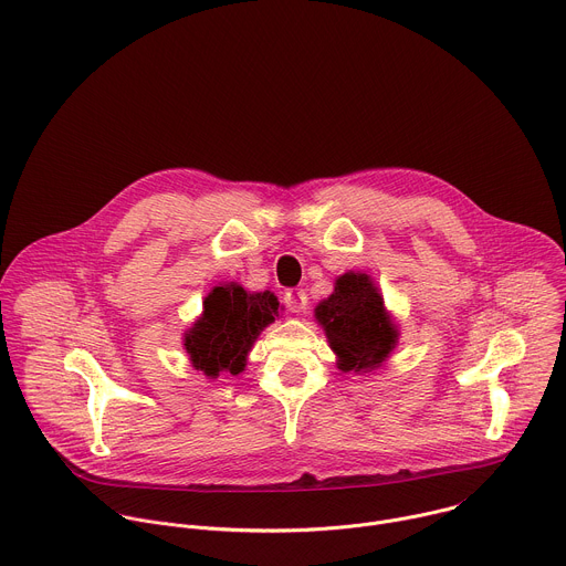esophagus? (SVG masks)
<instances>
[{
  "instance_id": "obj_1",
  "label": "esophagus",
  "mask_w": 566,
  "mask_h": 566,
  "mask_svg": "<svg viewBox=\"0 0 566 566\" xmlns=\"http://www.w3.org/2000/svg\"><path fill=\"white\" fill-rule=\"evenodd\" d=\"M283 303L287 305L290 312H296V314H298V312H303L305 305H307V294H305L303 290H298V287L287 290L285 296H283Z\"/></svg>"
}]
</instances>
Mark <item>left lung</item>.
Wrapping results in <instances>:
<instances>
[{
  "label": "left lung",
  "mask_w": 566,
  "mask_h": 566,
  "mask_svg": "<svg viewBox=\"0 0 566 566\" xmlns=\"http://www.w3.org/2000/svg\"><path fill=\"white\" fill-rule=\"evenodd\" d=\"M314 314L338 357V368L346 373L377 368L397 344V329L368 274H344Z\"/></svg>",
  "instance_id": "8db88e82"
}]
</instances>
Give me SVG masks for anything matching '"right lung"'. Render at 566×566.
<instances>
[{
  "label": "right lung",
  "mask_w": 566,
  "mask_h": 566,
  "mask_svg": "<svg viewBox=\"0 0 566 566\" xmlns=\"http://www.w3.org/2000/svg\"><path fill=\"white\" fill-rule=\"evenodd\" d=\"M279 316V301L270 292L250 294L239 283L213 287L202 303V316L185 336L196 370L207 377L239 375L261 329Z\"/></svg>",
  "instance_id": "obj_1"
}]
</instances>
